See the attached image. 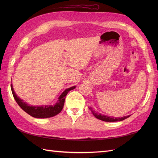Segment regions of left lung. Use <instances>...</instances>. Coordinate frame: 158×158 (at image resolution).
<instances>
[{
	"label": "left lung",
	"instance_id": "obj_1",
	"mask_svg": "<svg viewBox=\"0 0 158 158\" xmlns=\"http://www.w3.org/2000/svg\"><path fill=\"white\" fill-rule=\"evenodd\" d=\"M91 111H92V114L94 115L97 118L99 119V120H102L103 121H106V122H115V121H121L125 120V119L128 118L130 117V115H128L126 117H118V118H114L113 117H110V116H106V115H103V114H99L95 112L94 110L92 109V108H89Z\"/></svg>",
	"mask_w": 158,
	"mask_h": 158
}]
</instances>
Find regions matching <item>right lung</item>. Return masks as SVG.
I'll return each mask as SVG.
<instances>
[{
    "label": "right lung",
    "instance_id": "1",
    "mask_svg": "<svg viewBox=\"0 0 158 158\" xmlns=\"http://www.w3.org/2000/svg\"><path fill=\"white\" fill-rule=\"evenodd\" d=\"M76 88V86H73L65 89L59 98L57 103L54 105V106H29L27 103L24 102L22 99L18 98L16 94H15L11 84V89L13 94L14 99L18 104L23 111L27 114H29L33 117L35 118H49L54 117L59 114L63 108L64 103L65 101V98L66 95L70 92V90Z\"/></svg>",
    "mask_w": 158,
    "mask_h": 158
}]
</instances>
